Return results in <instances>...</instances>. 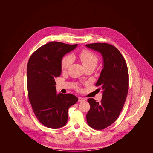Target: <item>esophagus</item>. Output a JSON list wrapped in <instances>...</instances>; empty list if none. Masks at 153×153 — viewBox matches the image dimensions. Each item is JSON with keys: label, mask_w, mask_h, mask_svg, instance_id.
<instances>
[{"label": "esophagus", "mask_w": 153, "mask_h": 153, "mask_svg": "<svg viewBox=\"0 0 153 153\" xmlns=\"http://www.w3.org/2000/svg\"><path fill=\"white\" fill-rule=\"evenodd\" d=\"M84 101H85V99L84 98H82V97H79V102H84Z\"/></svg>", "instance_id": "esophagus-1"}]
</instances>
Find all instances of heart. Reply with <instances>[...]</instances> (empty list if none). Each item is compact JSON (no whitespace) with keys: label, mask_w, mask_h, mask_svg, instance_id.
I'll list each match as a JSON object with an SVG mask.
<instances>
[{"label":"heart","mask_w":153,"mask_h":153,"mask_svg":"<svg viewBox=\"0 0 153 153\" xmlns=\"http://www.w3.org/2000/svg\"><path fill=\"white\" fill-rule=\"evenodd\" d=\"M79 57L85 68L92 66L95 68L98 63V58L94 53L87 49H84L79 53ZM73 58L70 56H65L61 59V68L65 71L72 64Z\"/></svg>","instance_id":"b5f03b06"}]
</instances>
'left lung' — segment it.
<instances>
[{
	"mask_svg": "<svg viewBox=\"0 0 153 153\" xmlns=\"http://www.w3.org/2000/svg\"><path fill=\"white\" fill-rule=\"evenodd\" d=\"M86 46L100 52L103 58V68L95 84L103 91L102 100L99 102L88 99L90 109L86 116L91 127L101 130L114 123L123 108L129 87L128 71L123 56L114 46L94 43Z\"/></svg>",
	"mask_w": 153,
	"mask_h": 153,
	"instance_id": "left-lung-1",
	"label": "left lung"
}]
</instances>
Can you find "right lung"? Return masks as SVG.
<instances>
[{"label":"right lung","instance_id":"obj_1","mask_svg":"<svg viewBox=\"0 0 153 153\" xmlns=\"http://www.w3.org/2000/svg\"><path fill=\"white\" fill-rule=\"evenodd\" d=\"M77 46L51 42L38 48L29 59L27 80L30 102L39 122L48 128L64 126L69 108L78 101L72 94H58L54 80L61 73V59Z\"/></svg>","mask_w":153,"mask_h":153}]
</instances>
